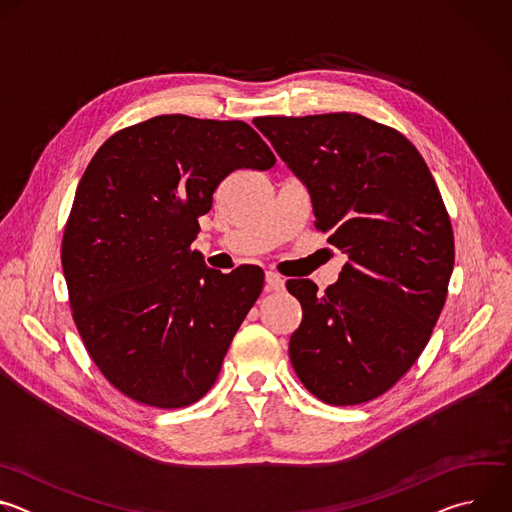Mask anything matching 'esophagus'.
<instances>
[{"label": "esophagus", "instance_id": "1", "mask_svg": "<svg viewBox=\"0 0 512 512\" xmlns=\"http://www.w3.org/2000/svg\"><path fill=\"white\" fill-rule=\"evenodd\" d=\"M285 287V279L275 273V271H267L265 273V289L267 291H281Z\"/></svg>", "mask_w": 512, "mask_h": 512}]
</instances>
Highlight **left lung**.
I'll list each match as a JSON object with an SVG mask.
<instances>
[{
  "label": "left lung",
  "instance_id": "1",
  "mask_svg": "<svg viewBox=\"0 0 512 512\" xmlns=\"http://www.w3.org/2000/svg\"><path fill=\"white\" fill-rule=\"evenodd\" d=\"M255 127L308 188L316 229L348 255L318 294L289 279L302 324L289 358L328 405L389 391L423 352L454 269V233L442 194L415 145L356 113L257 117Z\"/></svg>",
  "mask_w": 512,
  "mask_h": 512
}]
</instances>
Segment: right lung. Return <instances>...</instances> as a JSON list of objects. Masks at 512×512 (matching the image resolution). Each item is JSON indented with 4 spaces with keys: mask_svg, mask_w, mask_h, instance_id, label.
I'll return each mask as SVG.
<instances>
[{
    "mask_svg": "<svg viewBox=\"0 0 512 512\" xmlns=\"http://www.w3.org/2000/svg\"><path fill=\"white\" fill-rule=\"evenodd\" d=\"M275 156L243 121L158 115L111 135L87 166L62 237L72 318L105 379L129 399L180 409L214 385L263 289L190 245L235 170Z\"/></svg>",
    "mask_w": 512,
    "mask_h": 512,
    "instance_id": "1",
    "label": "right lung"
}]
</instances>
